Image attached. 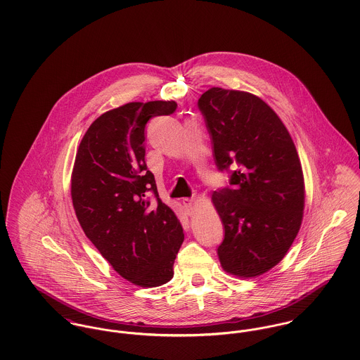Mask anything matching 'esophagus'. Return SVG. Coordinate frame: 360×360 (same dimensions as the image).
<instances>
[{"mask_svg": "<svg viewBox=\"0 0 360 360\" xmlns=\"http://www.w3.org/2000/svg\"><path fill=\"white\" fill-rule=\"evenodd\" d=\"M181 204L186 207V210H187L188 214H193V213H194L195 202H194L193 198H183V200H181Z\"/></svg>", "mask_w": 360, "mask_h": 360, "instance_id": "34e87169", "label": "esophagus"}]
</instances>
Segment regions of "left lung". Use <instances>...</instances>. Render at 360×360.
Returning <instances> with one entry per match:
<instances>
[{
	"label": "left lung",
	"mask_w": 360,
	"mask_h": 360,
	"mask_svg": "<svg viewBox=\"0 0 360 360\" xmlns=\"http://www.w3.org/2000/svg\"><path fill=\"white\" fill-rule=\"evenodd\" d=\"M198 108L214 163L230 173V186L212 195L224 226L220 264L238 277L260 276L285 257L302 223L305 183L297 148L277 113L254 94L212 87Z\"/></svg>",
	"instance_id": "obj_1"
}]
</instances>
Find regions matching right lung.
<instances>
[{
    "instance_id": "add662e5",
    "label": "right lung",
    "mask_w": 360,
    "mask_h": 360,
    "mask_svg": "<svg viewBox=\"0 0 360 360\" xmlns=\"http://www.w3.org/2000/svg\"><path fill=\"white\" fill-rule=\"evenodd\" d=\"M176 108L174 101H150L105 112L86 131L72 172V201L84 234L140 287L172 280L184 241L180 220L160 201L146 163V124Z\"/></svg>"
}]
</instances>
